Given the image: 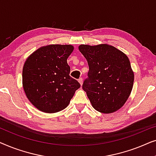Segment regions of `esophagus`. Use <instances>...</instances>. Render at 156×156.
Here are the masks:
<instances>
[{
  "label": "esophagus",
  "instance_id": "1",
  "mask_svg": "<svg viewBox=\"0 0 156 156\" xmlns=\"http://www.w3.org/2000/svg\"><path fill=\"white\" fill-rule=\"evenodd\" d=\"M79 82H80V84H81V86H82V84H83V79L82 78L79 79Z\"/></svg>",
  "mask_w": 156,
  "mask_h": 156
}]
</instances>
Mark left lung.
<instances>
[{
    "instance_id": "1",
    "label": "left lung",
    "mask_w": 156,
    "mask_h": 156,
    "mask_svg": "<svg viewBox=\"0 0 156 156\" xmlns=\"http://www.w3.org/2000/svg\"><path fill=\"white\" fill-rule=\"evenodd\" d=\"M79 50L89 65L82 89L93 108L104 114L120 109L133 89L134 74L129 57L107 44H81Z\"/></svg>"
}]
</instances>
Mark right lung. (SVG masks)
<instances>
[{"mask_svg":"<svg viewBox=\"0 0 156 156\" xmlns=\"http://www.w3.org/2000/svg\"><path fill=\"white\" fill-rule=\"evenodd\" d=\"M73 50L71 44H48L35 50L25 62L23 89L30 103L41 112L65 109L80 87L69 76L67 62Z\"/></svg>","mask_w":156,"mask_h":156,"instance_id":"right-lung-1","label":"right lung"}]
</instances>
